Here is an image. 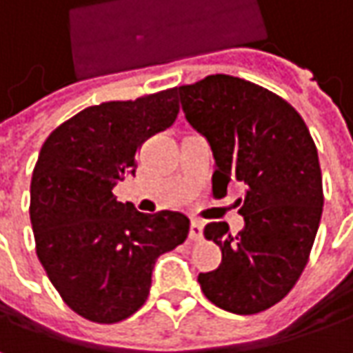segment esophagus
<instances>
[{
    "label": "esophagus",
    "mask_w": 353,
    "mask_h": 353,
    "mask_svg": "<svg viewBox=\"0 0 353 353\" xmlns=\"http://www.w3.org/2000/svg\"><path fill=\"white\" fill-rule=\"evenodd\" d=\"M189 238L191 240H201L203 238V223L199 219H193L191 226H189Z\"/></svg>",
    "instance_id": "34e87169"
}]
</instances>
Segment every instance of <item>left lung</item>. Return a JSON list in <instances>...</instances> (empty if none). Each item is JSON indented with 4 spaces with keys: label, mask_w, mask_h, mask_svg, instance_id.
<instances>
[{
    "label": "left lung",
    "mask_w": 353,
    "mask_h": 353,
    "mask_svg": "<svg viewBox=\"0 0 353 353\" xmlns=\"http://www.w3.org/2000/svg\"><path fill=\"white\" fill-rule=\"evenodd\" d=\"M177 93L213 150V191L230 181L246 188L238 234L226 223L205 226L223 261L197 281L216 307L256 314L285 297L309 261L324 205L314 140L285 99L246 79L214 74Z\"/></svg>",
    "instance_id": "left-lung-1"
}]
</instances>
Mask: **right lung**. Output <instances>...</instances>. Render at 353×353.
<instances>
[{
	"instance_id": "add662e5",
	"label": "right lung",
	"mask_w": 353,
	"mask_h": 353,
	"mask_svg": "<svg viewBox=\"0 0 353 353\" xmlns=\"http://www.w3.org/2000/svg\"><path fill=\"white\" fill-rule=\"evenodd\" d=\"M177 88L134 101L93 105L44 140L31 179L37 256L62 301L99 324L144 305L156 260L188 238L177 211L146 214L113 188L134 176L142 142L174 125Z\"/></svg>"
}]
</instances>
